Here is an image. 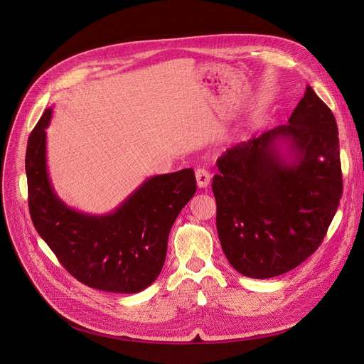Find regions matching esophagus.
Here are the masks:
<instances>
[{
  "mask_svg": "<svg viewBox=\"0 0 364 364\" xmlns=\"http://www.w3.org/2000/svg\"><path fill=\"white\" fill-rule=\"evenodd\" d=\"M196 180H197V186L200 188H204L210 184V173L205 171L204 168H197Z\"/></svg>",
  "mask_w": 364,
  "mask_h": 364,
  "instance_id": "34e87169",
  "label": "esophagus"
}]
</instances>
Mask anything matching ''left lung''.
<instances>
[{"mask_svg": "<svg viewBox=\"0 0 364 364\" xmlns=\"http://www.w3.org/2000/svg\"><path fill=\"white\" fill-rule=\"evenodd\" d=\"M218 168L216 226L237 272L274 278L318 249L340 204L343 174L336 118L311 86L288 125L229 148Z\"/></svg>", "mask_w": 364, "mask_h": 364, "instance_id": "8db88e82", "label": "left lung"}]
</instances>
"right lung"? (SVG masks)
<instances>
[{"instance_id":"add662e5","label":"right lung","mask_w":364,"mask_h":364,"mask_svg":"<svg viewBox=\"0 0 364 364\" xmlns=\"http://www.w3.org/2000/svg\"><path fill=\"white\" fill-rule=\"evenodd\" d=\"M46 109L28 136V209L41 239L79 282L107 292L135 294L160 275L170 230L196 193L193 168L148 178L119 207L92 216L68 207L53 191L46 167Z\"/></svg>"}]
</instances>
